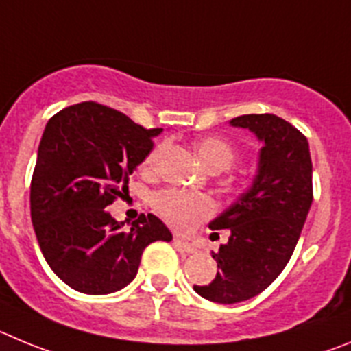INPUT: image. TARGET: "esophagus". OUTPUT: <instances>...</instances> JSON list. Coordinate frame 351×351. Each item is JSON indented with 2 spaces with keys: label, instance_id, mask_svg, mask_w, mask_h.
I'll return each instance as SVG.
<instances>
[{
  "label": "esophagus",
  "instance_id": "obj_1",
  "mask_svg": "<svg viewBox=\"0 0 351 351\" xmlns=\"http://www.w3.org/2000/svg\"><path fill=\"white\" fill-rule=\"evenodd\" d=\"M175 246L178 248V250L185 252V254H195V252H197V248H195L194 245H191L189 241H183V239H178V238H175Z\"/></svg>",
  "mask_w": 351,
  "mask_h": 351
}]
</instances>
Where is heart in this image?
Listing matches in <instances>:
<instances>
[{
	"label": "heart",
	"mask_w": 351,
	"mask_h": 351,
	"mask_svg": "<svg viewBox=\"0 0 351 351\" xmlns=\"http://www.w3.org/2000/svg\"><path fill=\"white\" fill-rule=\"evenodd\" d=\"M201 162L210 171H226L238 159L236 148L223 138H204L195 147ZM156 154L148 157L147 162L152 164ZM152 206L159 217H162L171 227L178 230H191L199 222L210 219L217 211V204L206 194L166 189L157 192L152 197Z\"/></svg>",
	"instance_id": "obj_1"
}]
</instances>
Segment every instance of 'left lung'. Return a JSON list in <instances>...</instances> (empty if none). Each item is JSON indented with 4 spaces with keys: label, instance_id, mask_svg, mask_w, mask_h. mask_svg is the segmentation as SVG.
Masks as SVG:
<instances>
[{
    "label": "left lung",
    "instance_id": "1",
    "mask_svg": "<svg viewBox=\"0 0 351 351\" xmlns=\"http://www.w3.org/2000/svg\"><path fill=\"white\" fill-rule=\"evenodd\" d=\"M250 129L264 143L252 185L210 229H229V241L211 257L219 273L208 285H194L208 301L234 304L266 290L285 269L313 201V164L306 136L273 113L230 121ZM219 234V232H215Z\"/></svg>",
    "mask_w": 351,
    "mask_h": 351
}]
</instances>
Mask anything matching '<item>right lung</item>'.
I'll return each instance as SVG.
<instances>
[{
  "mask_svg": "<svg viewBox=\"0 0 351 351\" xmlns=\"http://www.w3.org/2000/svg\"><path fill=\"white\" fill-rule=\"evenodd\" d=\"M159 132L94 101L47 122L31 178V220L47 264L71 289L93 295L124 289L145 248L173 239L156 215L141 213L124 229L105 210L128 191Z\"/></svg>",
  "mask_w": 351,
  "mask_h": 351,
  "instance_id": "right-lung-1",
  "label": "right lung"
}]
</instances>
